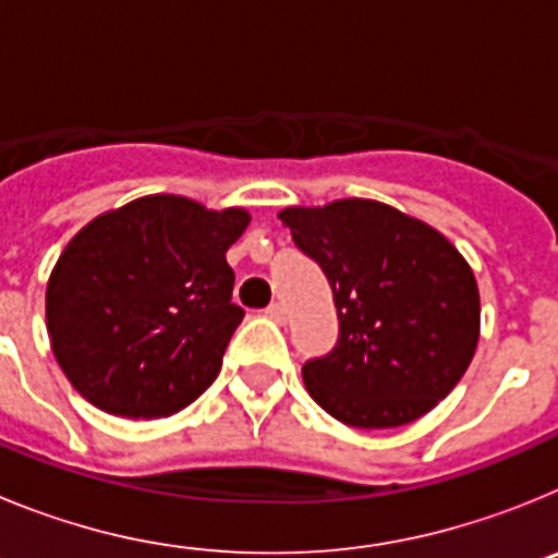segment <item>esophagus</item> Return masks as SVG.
Listing matches in <instances>:
<instances>
[{"label": "esophagus", "mask_w": 558, "mask_h": 558, "mask_svg": "<svg viewBox=\"0 0 558 558\" xmlns=\"http://www.w3.org/2000/svg\"><path fill=\"white\" fill-rule=\"evenodd\" d=\"M265 313H268V318H274L276 324L288 322V307H284L282 302H274L268 310H265Z\"/></svg>", "instance_id": "34e87169"}]
</instances>
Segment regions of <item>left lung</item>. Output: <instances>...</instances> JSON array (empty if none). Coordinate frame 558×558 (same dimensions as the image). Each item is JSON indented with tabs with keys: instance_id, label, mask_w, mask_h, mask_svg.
<instances>
[{
	"instance_id": "obj_1",
	"label": "left lung",
	"mask_w": 558,
	"mask_h": 558,
	"mask_svg": "<svg viewBox=\"0 0 558 558\" xmlns=\"http://www.w3.org/2000/svg\"><path fill=\"white\" fill-rule=\"evenodd\" d=\"M279 220L332 284L340 338L302 368L310 397L363 430L408 425L470 368L481 295L441 231L368 198L288 206Z\"/></svg>"
}]
</instances>
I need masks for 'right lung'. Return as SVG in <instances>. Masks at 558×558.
I'll use <instances>...</instances> for the list:
<instances>
[{"instance_id":"right-lung-1","label":"right lung","mask_w":558,"mask_h":558,"mask_svg":"<svg viewBox=\"0 0 558 558\" xmlns=\"http://www.w3.org/2000/svg\"><path fill=\"white\" fill-rule=\"evenodd\" d=\"M251 215L184 195L102 211L58 256L47 332L83 399L128 418L179 413L215 383L243 307L226 251Z\"/></svg>"}]
</instances>
